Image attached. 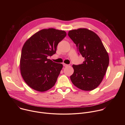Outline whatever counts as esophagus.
<instances>
[{"mask_svg": "<svg viewBox=\"0 0 125 125\" xmlns=\"http://www.w3.org/2000/svg\"><path fill=\"white\" fill-rule=\"evenodd\" d=\"M63 66L64 67H67V66H68V65L66 64H65V63H63Z\"/></svg>", "mask_w": 125, "mask_h": 125, "instance_id": "esophagus-1", "label": "esophagus"}]
</instances>
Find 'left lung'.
<instances>
[{
  "instance_id": "8db88e82",
  "label": "left lung",
  "mask_w": 125,
  "mask_h": 125,
  "mask_svg": "<svg viewBox=\"0 0 125 125\" xmlns=\"http://www.w3.org/2000/svg\"><path fill=\"white\" fill-rule=\"evenodd\" d=\"M68 35L84 58L83 63L73 65L70 79L78 88L85 91L96 88L102 82L109 65V58L100 39L94 31L85 28L69 31Z\"/></svg>"
}]
</instances>
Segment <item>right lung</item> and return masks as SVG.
Segmentation results:
<instances>
[{"instance_id":"right-lung-1","label":"right lung","mask_w":125,"mask_h":125,"mask_svg":"<svg viewBox=\"0 0 125 125\" xmlns=\"http://www.w3.org/2000/svg\"><path fill=\"white\" fill-rule=\"evenodd\" d=\"M66 36L64 31L49 28L38 31L25 42L20 66L21 75L30 87L43 92L54 85L63 65L47 57L55 54L58 44Z\"/></svg>"}]
</instances>
